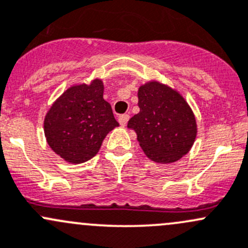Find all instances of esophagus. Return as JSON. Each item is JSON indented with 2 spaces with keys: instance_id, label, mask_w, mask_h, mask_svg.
<instances>
[{
  "instance_id": "obj_1",
  "label": "esophagus",
  "mask_w": 248,
  "mask_h": 248,
  "mask_svg": "<svg viewBox=\"0 0 248 248\" xmlns=\"http://www.w3.org/2000/svg\"><path fill=\"white\" fill-rule=\"evenodd\" d=\"M128 120H129L128 114H122V115L119 116V122L121 126H126L127 122H128Z\"/></svg>"
}]
</instances>
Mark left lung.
I'll return each mask as SVG.
<instances>
[{"instance_id": "8db88e82", "label": "left lung", "mask_w": 248, "mask_h": 248, "mask_svg": "<svg viewBox=\"0 0 248 248\" xmlns=\"http://www.w3.org/2000/svg\"><path fill=\"white\" fill-rule=\"evenodd\" d=\"M140 111L128 121L142 151L155 163L169 164L186 155L197 134L195 115L171 88L150 82L138 91Z\"/></svg>"}]
</instances>
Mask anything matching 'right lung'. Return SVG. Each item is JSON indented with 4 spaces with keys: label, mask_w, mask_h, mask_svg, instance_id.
<instances>
[{
    "label": "right lung",
    "mask_w": 248,
    "mask_h": 248,
    "mask_svg": "<svg viewBox=\"0 0 248 248\" xmlns=\"http://www.w3.org/2000/svg\"><path fill=\"white\" fill-rule=\"evenodd\" d=\"M117 126L111 106L103 100L100 79L67 89L53 103L44 121L49 147L75 164L95 157L107 134Z\"/></svg>",
    "instance_id": "add662e5"
}]
</instances>
